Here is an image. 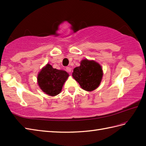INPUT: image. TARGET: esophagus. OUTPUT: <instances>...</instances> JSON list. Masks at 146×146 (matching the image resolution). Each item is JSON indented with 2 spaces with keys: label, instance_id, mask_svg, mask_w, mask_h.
Listing matches in <instances>:
<instances>
[{
  "label": "esophagus",
  "instance_id": "34e87169",
  "mask_svg": "<svg viewBox=\"0 0 146 146\" xmlns=\"http://www.w3.org/2000/svg\"><path fill=\"white\" fill-rule=\"evenodd\" d=\"M66 71H67V72H68V73H70L71 71V68L70 66L66 67Z\"/></svg>",
  "mask_w": 146,
  "mask_h": 146
}]
</instances>
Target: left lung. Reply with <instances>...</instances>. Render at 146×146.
<instances>
[{
	"label": "left lung",
	"mask_w": 146,
	"mask_h": 146,
	"mask_svg": "<svg viewBox=\"0 0 146 146\" xmlns=\"http://www.w3.org/2000/svg\"><path fill=\"white\" fill-rule=\"evenodd\" d=\"M103 75L100 64L94 60L84 59L80 62L79 66L74 68L72 76L82 89L92 92L100 85Z\"/></svg>",
	"instance_id": "obj_1"
}]
</instances>
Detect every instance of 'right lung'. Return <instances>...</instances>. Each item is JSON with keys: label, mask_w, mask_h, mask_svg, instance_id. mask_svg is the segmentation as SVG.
I'll list each match as a JSON object with an SVG mask.
<instances>
[{"label": "right lung", "mask_w": 146, "mask_h": 146, "mask_svg": "<svg viewBox=\"0 0 146 146\" xmlns=\"http://www.w3.org/2000/svg\"><path fill=\"white\" fill-rule=\"evenodd\" d=\"M68 77L69 74L66 71L53 68L48 63L39 72L37 81L39 88L44 94L54 97L61 92Z\"/></svg>", "instance_id": "obj_1"}]
</instances>
